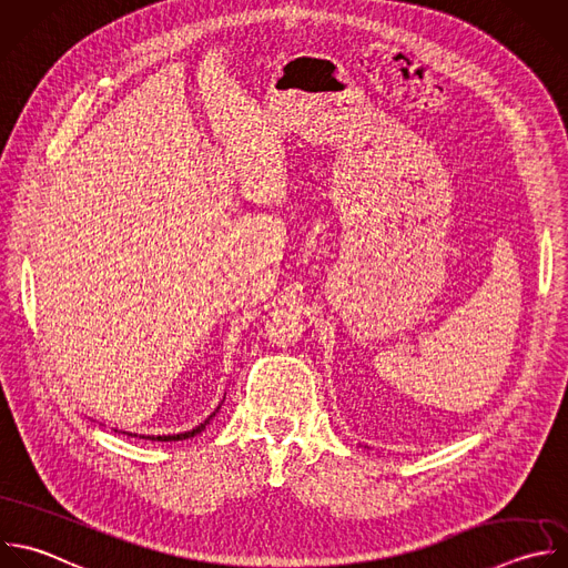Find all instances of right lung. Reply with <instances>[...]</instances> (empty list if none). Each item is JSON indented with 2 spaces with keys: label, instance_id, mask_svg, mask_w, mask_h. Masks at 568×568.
<instances>
[{
  "label": "right lung",
  "instance_id": "obj_1",
  "mask_svg": "<svg viewBox=\"0 0 568 568\" xmlns=\"http://www.w3.org/2000/svg\"><path fill=\"white\" fill-rule=\"evenodd\" d=\"M217 408H220V406H217ZM215 413H217V410H215ZM215 413H213V415H215ZM213 415H211V417H213ZM211 417H209V419H204V422H202L200 426H195L193 430H186V433H178V435H158V437H155V435H142V437L158 439V442H178V439H189V437H195L197 433H202V430L206 428V424L211 422ZM126 435H133V433H126Z\"/></svg>",
  "mask_w": 568,
  "mask_h": 568
}]
</instances>
